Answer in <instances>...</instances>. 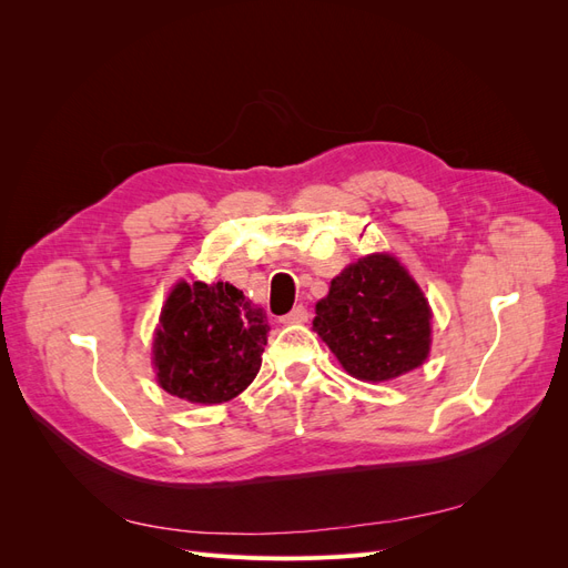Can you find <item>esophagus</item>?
Segmentation results:
<instances>
[{"label": "esophagus", "mask_w": 568, "mask_h": 568, "mask_svg": "<svg viewBox=\"0 0 568 568\" xmlns=\"http://www.w3.org/2000/svg\"><path fill=\"white\" fill-rule=\"evenodd\" d=\"M307 317H311V313H307V307L305 305H296L294 311L286 313L280 322L282 324H303V322H307Z\"/></svg>", "instance_id": "obj_1"}]
</instances>
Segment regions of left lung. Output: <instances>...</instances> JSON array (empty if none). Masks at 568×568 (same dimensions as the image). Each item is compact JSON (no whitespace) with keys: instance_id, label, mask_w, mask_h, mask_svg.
I'll return each mask as SVG.
<instances>
[{"instance_id":"1","label":"left lung","mask_w":568,"mask_h":568,"mask_svg":"<svg viewBox=\"0 0 568 568\" xmlns=\"http://www.w3.org/2000/svg\"><path fill=\"white\" fill-rule=\"evenodd\" d=\"M315 332L348 374L388 382L419 367L432 346V311L393 255L359 257L317 303Z\"/></svg>"}]
</instances>
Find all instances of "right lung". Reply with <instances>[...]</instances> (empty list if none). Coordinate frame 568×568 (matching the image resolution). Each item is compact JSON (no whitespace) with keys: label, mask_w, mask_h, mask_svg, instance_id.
<instances>
[{"label":"right lung","mask_w":568,"mask_h":568,"mask_svg":"<svg viewBox=\"0 0 568 568\" xmlns=\"http://www.w3.org/2000/svg\"><path fill=\"white\" fill-rule=\"evenodd\" d=\"M267 315L227 282H180L153 338L159 384L189 403L236 398L263 363Z\"/></svg>","instance_id":"obj_1"}]
</instances>
